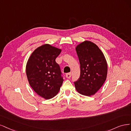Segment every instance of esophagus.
<instances>
[{"label":"esophagus","mask_w":131,"mask_h":131,"mask_svg":"<svg viewBox=\"0 0 131 131\" xmlns=\"http://www.w3.org/2000/svg\"><path fill=\"white\" fill-rule=\"evenodd\" d=\"M71 77V73H68L66 74V77L67 78H70Z\"/></svg>","instance_id":"obj_1"}]
</instances>
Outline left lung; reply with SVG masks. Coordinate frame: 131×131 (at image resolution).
<instances>
[{
	"mask_svg": "<svg viewBox=\"0 0 131 131\" xmlns=\"http://www.w3.org/2000/svg\"><path fill=\"white\" fill-rule=\"evenodd\" d=\"M75 50L81 65L80 78L74 82L75 89L84 96L94 95L107 78L106 59L98 46L90 41L79 43Z\"/></svg>",
	"mask_w": 131,
	"mask_h": 131,
	"instance_id": "left-lung-1",
	"label": "left lung"
}]
</instances>
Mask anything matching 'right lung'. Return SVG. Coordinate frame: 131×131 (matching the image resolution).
<instances>
[{
  "label": "right lung",
  "instance_id": "obj_1",
  "mask_svg": "<svg viewBox=\"0 0 131 131\" xmlns=\"http://www.w3.org/2000/svg\"><path fill=\"white\" fill-rule=\"evenodd\" d=\"M61 49L49 44L35 49L28 59L26 74L29 85L36 93L46 100L56 96L64 79L56 59Z\"/></svg>",
  "mask_w": 131,
  "mask_h": 131
}]
</instances>
